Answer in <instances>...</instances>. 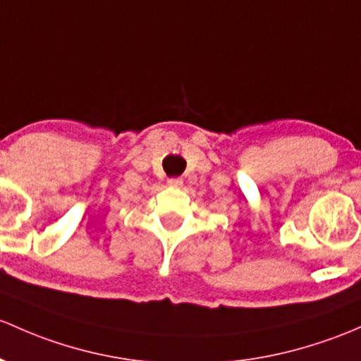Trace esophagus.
Here are the masks:
<instances>
[{"label": "esophagus", "mask_w": 361, "mask_h": 361, "mask_svg": "<svg viewBox=\"0 0 361 361\" xmlns=\"http://www.w3.org/2000/svg\"><path fill=\"white\" fill-rule=\"evenodd\" d=\"M168 185L173 188H180L181 185H183V180H181V178H169Z\"/></svg>", "instance_id": "esophagus-1"}]
</instances>
